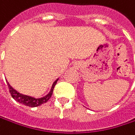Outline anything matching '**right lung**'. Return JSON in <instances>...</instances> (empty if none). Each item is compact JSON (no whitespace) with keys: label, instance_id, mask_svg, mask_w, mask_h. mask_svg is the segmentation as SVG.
<instances>
[{"label":"right lung","instance_id":"1","mask_svg":"<svg viewBox=\"0 0 135 135\" xmlns=\"http://www.w3.org/2000/svg\"><path fill=\"white\" fill-rule=\"evenodd\" d=\"M57 80L58 79H57L54 82V84L52 85V88L50 89V92L46 96H45V97H43L42 98H34L32 97H29V96H27V95L21 94V93H18L16 90H15L9 85L8 82V87L9 89V93H11V96L12 97V98L16 101H17V102L23 104V105H26V106H28V107H31V108H35V107H38V106H39L41 104H43L46 103L50 100V98L51 97V96L53 94L54 88L55 85L57 84Z\"/></svg>","mask_w":135,"mask_h":135}]
</instances>
